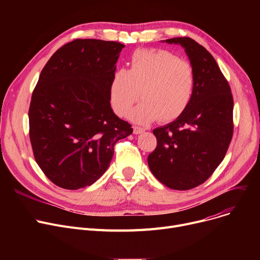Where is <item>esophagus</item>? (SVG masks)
<instances>
[{"instance_id":"34e87169","label":"esophagus","mask_w":260,"mask_h":260,"mask_svg":"<svg viewBox=\"0 0 260 260\" xmlns=\"http://www.w3.org/2000/svg\"><path fill=\"white\" fill-rule=\"evenodd\" d=\"M144 132V128L140 127V126H134V134L138 135V134H141Z\"/></svg>"}]
</instances>
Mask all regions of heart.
I'll list each match as a JSON object with an SVG mask.
<instances>
[{
    "instance_id": "heart-1",
    "label": "heart",
    "mask_w": 260,
    "mask_h": 260,
    "mask_svg": "<svg viewBox=\"0 0 260 260\" xmlns=\"http://www.w3.org/2000/svg\"><path fill=\"white\" fill-rule=\"evenodd\" d=\"M194 87L195 74L188 62L168 50L141 49L132 56L129 71L115 73L109 97L119 116L126 115L141 95L144 101L131 113L132 120L171 122L184 113Z\"/></svg>"
}]
</instances>
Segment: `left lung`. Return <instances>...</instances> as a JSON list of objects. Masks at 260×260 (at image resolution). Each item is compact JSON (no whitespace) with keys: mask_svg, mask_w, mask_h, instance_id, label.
Masks as SVG:
<instances>
[{"mask_svg":"<svg viewBox=\"0 0 260 260\" xmlns=\"http://www.w3.org/2000/svg\"><path fill=\"white\" fill-rule=\"evenodd\" d=\"M180 44L195 74L193 98L184 113L153 131L157 146L147 157L153 175L173 189L206 182L223 160L233 137V95L212 54L195 40H166Z\"/></svg>","mask_w":260,"mask_h":260,"instance_id":"8db88e82","label":"left lung"}]
</instances>
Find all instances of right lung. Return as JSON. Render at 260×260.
<instances>
[{"label":"right lung","instance_id":"right-lung-1","mask_svg":"<svg viewBox=\"0 0 260 260\" xmlns=\"http://www.w3.org/2000/svg\"><path fill=\"white\" fill-rule=\"evenodd\" d=\"M124 45L76 39L54 52L41 72L29 106L35 159L47 178L66 189L97 181L118 140L133 133L111 107V83Z\"/></svg>","mask_w":260,"mask_h":260}]
</instances>
